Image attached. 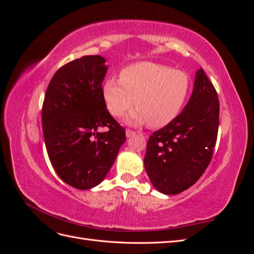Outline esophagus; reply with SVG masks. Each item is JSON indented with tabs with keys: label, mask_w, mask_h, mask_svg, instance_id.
Instances as JSON below:
<instances>
[{
	"label": "esophagus",
	"mask_w": 254,
	"mask_h": 254,
	"mask_svg": "<svg viewBox=\"0 0 254 254\" xmlns=\"http://www.w3.org/2000/svg\"><path fill=\"white\" fill-rule=\"evenodd\" d=\"M135 131H133V130H130V129H127L126 130V136L127 137H131V136H133V135H135Z\"/></svg>",
	"instance_id": "esophagus-1"
}]
</instances>
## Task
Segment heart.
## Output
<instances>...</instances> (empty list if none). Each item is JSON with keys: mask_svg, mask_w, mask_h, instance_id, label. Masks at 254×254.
Listing matches in <instances>:
<instances>
[{"mask_svg": "<svg viewBox=\"0 0 254 254\" xmlns=\"http://www.w3.org/2000/svg\"><path fill=\"white\" fill-rule=\"evenodd\" d=\"M189 92L186 73L152 63L129 65L121 72V77L111 76L103 86L107 108L113 115L122 117L131 109L135 97L137 109L127 118V123H148L153 128L163 127L178 117Z\"/></svg>", "mask_w": 254, "mask_h": 254, "instance_id": "obj_1", "label": "heart"}]
</instances>
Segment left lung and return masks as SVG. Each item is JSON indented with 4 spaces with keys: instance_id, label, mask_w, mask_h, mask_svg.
<instances>
[{
    "instance_id": "1",
    "label": "left lung",
    "mask_w": 254,
    "mask_h": 254,
    "mask_svg": "<svg viewBox=\"0 0 254 254\" xmlns=\"http://www.w3.org/2000/svg\"><path fill=\"white\" fill-rule=\"evenodd\" d=\"M218 125L217 92L200 67L182 112L147 142L145 170L160 193L179 194L200 178L211 162Z\"/></svg>"
}]
</instances>
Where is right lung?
Returning <instances> with one entry per match:
<instances>
[{
  "label": "right lung",
  "mask_w": 254,
  "mask_h": 254,
  "mask_svg": "<svg viewBox=\"0 0 254 254\" xmlns=\"http://www.w3.org/2000/svg\"><path fill=\"white\" fill-rule=\"evenodd\" d=\"M106 59L83 56L53 76L42 106L48 155L60 179L78 190L98 186L110 171L125 129L107 110L102 83ZM107 127L105 133L98 131Z\"/></svg>",
  "instance_id": "1"
}]
</instances>
